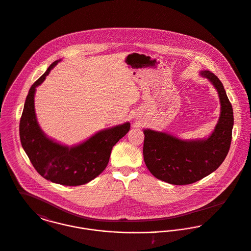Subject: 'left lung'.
<instances>
[{
	"mask_svg": "<svg viewBox=\"0 0 251 251\" xmlns=\"http://www.w3.org/2000/svg\"><path fill=\"white\" fill-rule=\"evenodd\" d=\"M218 91L221 114L212 134L206 139H181L166 132L143 130V159L149 171L159 180L172 185H189L214 172L226 158L234 125L233 108L223 84L212 72L203 70Z\"/></svg>",
	"mask_w": 251,
	"mask_h": 251,
	"instance_id": "1",
	"label": "left lung"
}]
</instances>
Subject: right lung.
I'll list each match as a JSON object with an SVG mask.
<instances>
[{"label": "right lung", "instance_id": "right-lung-1", "mask_svg": "<svg viewBox=\"0 0 251 251\" xmlns=\"http://www.w3.org/2000/svg\"><path fill=\"white\" fill-rule=\"evenodd\" d=\"M58 61L60 59L53 62L28 90L19 125L20 139L30 163L42 177L63 186H80L103 172L110 161L112 146L129 132L130 123L99 131L70 147L48 138L36 119L34 93Z\"/></svg>", "mask_w": 251, "mask_h": 251}]
</instances>
